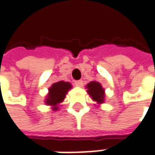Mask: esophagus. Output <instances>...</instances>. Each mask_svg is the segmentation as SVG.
Instances as JSON below:
<instances>
[{
	"label": "esophagus",
	"mask_w": 155,
	"mask_h": 155,
	"mask_svg": "<svg viewBox=\"0 0 155 155\" xmlns=\"http://www.w3.org/2000/svg\"><path fill=\"white\" fill-rule=\"evenodd\" d=\"M74 85L77 87H82L83 86V81H81V80L75 81H74Z\"/></svg>",
	"instance_id": "1"
}]
</instances>
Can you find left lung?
Wrapping results in <instances>:
<instances>
[{"label":"left lung","instance_id":"1","mask_svg":"<svg viewBox=\"0 0 155 155\" xmlns=\"http://www.w3.org/2000/svg\"><path fill=\"white\" fill-rule=\"evenodd\" d=\"M87 93L92 97L94 101H96L99 104L104 103V89L103 88L102 85L97 81H91L87 85Z\"/></svg>","mask_w":155,"mask_h":155}]
</instances>
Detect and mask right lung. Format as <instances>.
<instances>
[{
    "label": "right lung",
    "instance_id": "obj_1",
    "mask_svg": "<svg viewBox=\"0 0 155 155\" xmlns=\"http://www.w3.org/2000/svg\"><path fill=\"white\" fill-rule=\"evenodd\" d=\"M72 87L69 82L65 81H58L53 83L49 88V94L46 98V104L52 105L53 110H58V104H59L65 98L66 94L69 89Z\"/></svg>",
    "mask_w": 155,
    "mask_h": 155
}]
</instances>
